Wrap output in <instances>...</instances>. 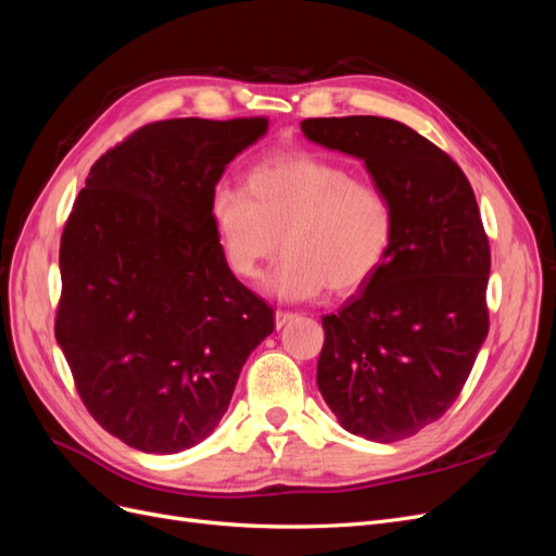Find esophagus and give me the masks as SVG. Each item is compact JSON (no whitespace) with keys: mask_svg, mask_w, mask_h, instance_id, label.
<instances>
[{"mask_svg":"<svg viewBox=\"0 0 556 556\" xmlns=\"http://www.w3.org/2000/svg\"><path fill=\"white\" fill-rule=\"evenodd\" d=\"M276 329H282L285 325H288V323H292V319H294V313H290V311H276Z\"/></svg>","mask_w":556,"mask_h":556,"instance_id":"34e87169","label":"esophagus"}]
</instances>
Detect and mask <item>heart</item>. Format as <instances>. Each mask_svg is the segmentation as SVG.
<instances>
[{"label":"heart","instance_id":"b5f03b06","mask_svg":"<svg viewBox=\"0 0 556 556\" xmlns=\"http://www.w3.org/2000/svg\"><path fill=\"white\" fill-rule=\"evenodd\" d=\"M211 220L239 278H255L282 239L285 257L264 282L282 301L362 288L390 255L396 229L392 201L378 185L308 153L260 162L248 174V194L217 190Z\"/></svg>","mask_w":556,"mask_h":556}]
</instances>
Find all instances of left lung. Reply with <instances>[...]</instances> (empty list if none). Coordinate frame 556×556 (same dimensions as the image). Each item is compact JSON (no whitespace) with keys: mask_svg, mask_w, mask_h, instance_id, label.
Wrapping results in <instances>:
<instances>
[{"mask_svg":"<svg viewBox=\"0 0 556 556\" xmlns=\"http://www.w3.org/2000/svg\"><path fill=\"white\" fill-rule=\"evenodd\" d=\"M306 139L366 164L394 206V243L339 313L323 317L317 387L345 431L394 443L443 417L490 331V241L468 178L408 125L308 117Z\"/></svg>","mask_w":556,"mask_h":556,"instance_id":"1","label":"left lung"}]
</instances>
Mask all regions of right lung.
<instances>
[{
    "label": "right lung",
    "mask_w": 556,
    "mask_h": 556,
    "mask_svg": "<svg viewBox=\"0 0 556 556\" xmlns=\"http://www.w3.org/2000/svg\"><path fill=\"white\" fill-rule=\"evenodd\" d=\"M268 117L150 123L99 157L60 243L55 339L80 401L125 445L174 454L229 408L274 308L237 280L211 201Z\"/></svg>",
    "instance_id": "1"
}]
</instances>
